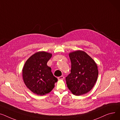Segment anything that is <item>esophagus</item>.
Listing matches in <instances>:
<instances>
[{
	"label": "esophagus",
	"mask_w": 120,
	"mask_h": 120,
	"mask_svg": "<svg viewBox=\"0 0 120 120\" xmlns=\"http://www.w3.org/2000/svg\"><path fill=\"white\" fill-rule=\"evenodd\" d=\"M58 79H60H60H64V76L63 75H61V76H60L58 77Z\"/></svg>",
	"instance_id": "obj_1"
}]
</instances>
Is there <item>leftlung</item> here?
I'll return each instance as SVG.
<instances>
[{
	"instance_id": "8db88e82",
	"label": "left lung",
	"mask_w": 120,
	"mask_h": 120,
	"mask_svg": "<svg viewBox=\"0 0 120 120\" xmlns=\"http://www.w3.org/2000/svg\"><path fill=\"white\" fill-rule=\"evenodd\" d=\"M71 73L66 77L68 89L75 95L88 93L94 87L98 71L96 63L85 52L77 50L69 54Z\"/></svg>"
}]
</instances>
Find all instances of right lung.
I'll list each match as a JSON object with an SVG mask.
<instances>
[{
  "mask_svg": "<svg viewBox=\"0 0 120 120\" xmlns=\"http://www.w3.org/2000/svg\"><path fill=\"white\" fill-rule=\"evenodd\" d=\"M52 54L39 52L31 56L23 69V80L26 86L35 94L43 95L50 93L58 79L54 76L51 68L47 65Z\"/></svg>",
  "mask_w": 120,
  "mask_h": 120,
  "instance_id": "right-lung-1",
  "label": "right lung"
}]
</instances>
